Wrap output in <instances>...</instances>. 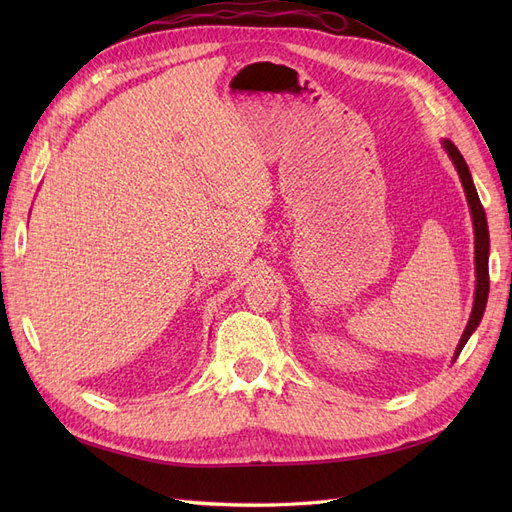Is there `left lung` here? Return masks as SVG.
Listing matches in <instances>:
<instances>
[{
	"label": "left lung",
	"mask_w": 512,
	"mask_h": 512,
	"mask_svg": "<svg viewBox=\"0 0 512 512\" xmlns=\"http://www.w3.org/2000/svg\"><path fill=\"white\" fill-rule=\"evenodd\" d=\"M444 151L448 153V158L455 164L457 175L461 179L463 192H466L468 198V207H470V215H472V226H474V269H476V288H474V305H472V314L470 320L466 324V331H463L459 344L455 348L453 361L459 356V352L463 350V346L468 344L470 335L476 331V327L483 320L485 307H487V297H489V228H487V215L483 205H480L478 192L474 188V181L470 175V168L463 160V156L459 153V149L451 143V141H442Z\"/></svg>",
	"instance_id": "obj_1"
}]
</instances>
